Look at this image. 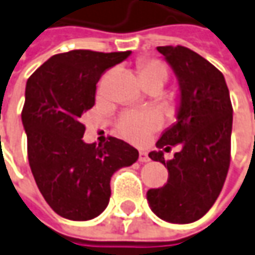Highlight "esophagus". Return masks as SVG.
<instances>
[{
    "mask_svg": "<svg viewBox=\"0 0 255 255\" xmlns=\"http://www.w3.org/2000/svg\"><path fill=\"white\" fill-rule=\"evenodd\" d=\"M138 160L142 162V163H145V162H149V155H148V152H145V150H139V157H138Z\"/></svg>",
    "mask_w": 255,
    "mask_h": 255,
    "instance_id": "34e87169",
    "label": "esophagus"
}]
</instances>
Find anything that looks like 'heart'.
<instances>
[{
    "instance_id": "obj_1",
    "label": "heart",
    "mask_w": 255,
    "mask_h": 255,
    "mask_svg": "<svg viewBox=\"0 0 255 255\" xmlns=\"http://www.w3.org/2000/svg\"><path fill=\"white\" fill-rule=\"evenodd\" d=\"M139 75L145 82H160L163 85L169 78V68L163 61L156 58H148L139 62ZM106 75L99 85V96H103L106 93ZM160 126V121L156 114L153 113H139V112H127L117 121V131L121 136L131 142H143L150 132H153Z\"/></svg>"
}]
</instances>
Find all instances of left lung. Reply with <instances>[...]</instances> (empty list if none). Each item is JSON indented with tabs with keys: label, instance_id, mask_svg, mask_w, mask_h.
<instances>
[{
	"label": "left lung",
	"instance_id": "obj_1",
	"mask_svg": "<svg viewBox=\"0 0 255 255\" xmlns=\"http://www.w3.org/2000/svg\"><path fill=\"white\" fill-rule=\"evenodd\" d=\"M157 51L171 65L180 86L177 123L166 129L157 148L181 150L164 160L163 150L149 157L169 170L167 183L150 188L146 200L167 222L191 223L211 209L222 191L230 166L233 107L223 74L184 46H160Z\"/></svg>",
	"mask_w": 255,
	"mask_h": 255
}]
</instances>
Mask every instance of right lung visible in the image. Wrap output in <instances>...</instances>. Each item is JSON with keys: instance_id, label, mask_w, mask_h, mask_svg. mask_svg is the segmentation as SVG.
Instances as JSON below:
<instances>
[{"instance_id": "add662e5", "label": "right lung", "mask_w": 255, "mask_h": 255, "mask_svg": "<svg viewBox=\"0 0 255 255\" xmlns=\"http://www.w3.org/2000/svg\"><path fill=\"white\" fill-rule=\"evenodd\" d=\"M131 51L72 50L53 55L26 82L22 123L34 181L55 214L89 221L107 207L116 170L131 166L138 150L119 138L85 143L81 117L95 105L96 84Z\"/></svg>"}]
</instances>
